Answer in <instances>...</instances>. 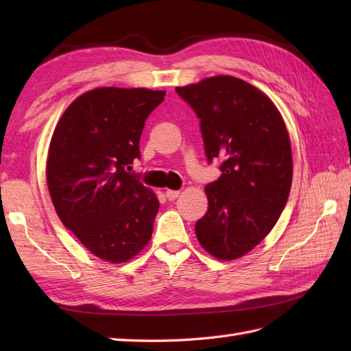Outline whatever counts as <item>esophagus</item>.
<instances>
[{
  "mask_svg": "<svg viewBox=\"0 0 351 351\" xmlns=\"http://www.w3.org/2000/svg\"><path fill=\"white\" fill-rule=\"evenodd\" d=\"M180 195H181L180 190H166V197L169 200H175Z\"/></svg>",
  "mask_w": 351,
  "mask_h": 351,
  "instance_id": "1",
  "label": "esophagus"
}]
</instances>
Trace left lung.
<instances>
[{
  "label": "left lung",
  "instance_id": "8db88e82",
  "mask_svg": "<svg viewBox=\"0 0 351 351\" xmlns=\"http://www.w3.org/2000/svg\"><path fill=\"white\" fill-rule=\"evenodd\" d=\"M176 92L200 119L208 161L221 160L220 178L205 187L208 211L196 237L214 258L238 259L270 234L288 200L287 125L265 93L237 77H210Z\"/></svg>",
  "mask_w": 351,
  "mask_h": 351
}]
</instances>
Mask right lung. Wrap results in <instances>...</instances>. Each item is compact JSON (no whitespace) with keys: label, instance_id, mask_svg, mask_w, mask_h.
Here are the masks:
<instances>
[{"label":"right lung","instance_id":"1","mask_svg":"<svg viewBox=\"0 0 351 351\" xmlns=\"http://www.w3.org/2000/svg\"><path fill=\"white\" fill-rule=\"evenodd\" d=\"M164 96L143 87L93 88L64 110L52 132L47 182L56 213L111 264L132 259L152 237L160 202L126 169L140 158L141 131Z\"/></svg>","mask_w":351,"mask_h":351}]
</instances>
